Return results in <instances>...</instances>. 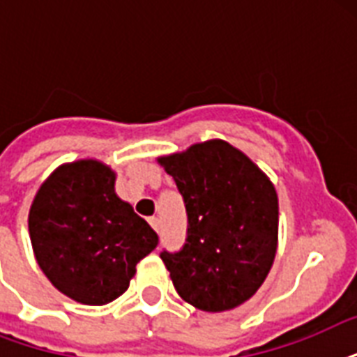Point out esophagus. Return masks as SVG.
Returning a JSON list of instances; mask_svg holds the SVG:
<instances>
[{"instance_id": "obj_1", "label": "esophagus", "mask_w": 357, "mask_h": 357, "mask_svg": "<svg viewBox=\"0 0 357 357\" xmlns=\"http://www.w3.org/2000/svg\"><path fill=\"white\" fill-rule=\"evenodd\" d=\"M148 222H150V226L153 229H155V231H159V228H161V220H159V218L157 217H151L150 220H148Z\"/></svg>"}]
</instances>
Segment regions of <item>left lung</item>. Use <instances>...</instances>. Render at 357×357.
Returning a JSON list of instances; mask_svg holds the SVG:
<instances>
[{
    "label": "left lung",
    "mask_w": 357,
    "mask_h": 357,
    "mask_svg": "<svg viewBox=\"0 0 357 357\" xmlns=\"http://www.w3.org/2000/svg\"><path fill=\"white\" fill-rule=\"evenodd\" d=\"M157 161L178 185L189 220L183 248L161 252L174 287L196 310H234L254 296L276 257L274 185L220 139Z\"/></svg>",
    "instance_id": "1"
}]
</instances>
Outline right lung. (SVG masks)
<instances>
[{"instance_id": "add662e5", "label": "right lung", "mask_w": 357, "mask_h": 357, "mask_svg": "<svg viewBox=\"0 0 357 357\" xmlns=\"http://www.w3.org/2000/svg\"><path fill=\"white\" fill-rule=\"evenodd\" d=\"M116 174L96 159L61 165L29 209L36 263L68 298L103 305L128 291L159 237L114 192Z\"/></svg>"}]
</instances>
